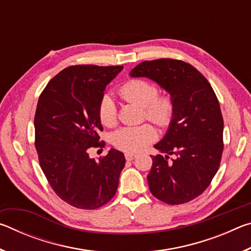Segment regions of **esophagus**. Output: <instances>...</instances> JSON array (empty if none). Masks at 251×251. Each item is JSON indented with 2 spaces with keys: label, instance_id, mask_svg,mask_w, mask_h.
I'll list each match as a JSON object with an SVG mask.
<instances>
[{
  "label": "esophagus",
  "instance_id": "obj_1",
  "mask_svg": "<svg viewBox=\"0 0 251 251\" xmlns=\"http://www.w3.org/2000/svg\"><path fill=\"white\" fill-rule=\"evenodd\" d=\"M135 157H136V155L131 154V152H126V154H125V158H126V160H128V161L133 160Z\"/></svg>",
  "mask_w": 251,
  "mask_h": 251
}]
</instances>
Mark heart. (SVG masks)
Masks as SVG:
<instances>
[{"label":"heart","instance_id":"obj_1","mask_svg":"<svg viewBox=\"0 0 251 251\" xmlns=\"http://www.w3.org/2000/svg\"><path fill=\"white\" fill-rule=\"evenodd\" d=\"M123 99L143 107V115L147 120L159 126H168L174 117L175 106L169 96H158L156 85L144 79H131L121 87ZM99 116L106 126H112L117 121V107L109 95L101 97L99 104ZM157 133L150 124L138 126H125L114 131L112 135L113 145L128 152L143 151L154 142Z\"/></svg>","mask_w":251,"mask_h":251}]
</instances>
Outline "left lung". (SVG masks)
Wrapping results in <instances>:
<instances>
[{
  "label": "left lung",
  "instance_id": "left-lung-1",
  "mask_svg": "<svg viewBox=\"0 0 251 251\" xmlns=\"http://www.w3.org/2000/svg\"><path fill=\"white\" fill-rule=\"evenodd\" d=\"M129 76L154 80L175 106L166 134L154 145L165 156H151V194L169 205L193 201L209 186L222 159L224 121L217 96L201 72L178 59L145 61ZM169 154L176 155L172 162Z\"/></svg>",
  "mask_w": 251,
  "mask_h": 251
}]
</instances>
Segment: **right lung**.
Wrapping results in <instances>:
<instances>
[{"label":"right lung","instance_id":"1","mask_svg":"<svg viewBox=\"0 0 251 251\" xmlns=\"http://www.w3.org/2000/svg\"><path fill=\"white\" fill-rule=\"evenodd\" d=\"M123 66L76 65L54 76L37 101L35 147L42 171L57 196L80 209H96L115 195L125 156L112 148L99 161L91 147L104 146L99 104Z\"/></svg>","mask_w":251,"mask_h":251}]
</instances>
